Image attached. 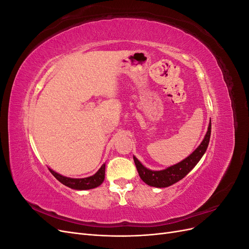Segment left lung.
<instances>
[{"label": "left lung", "instance_id": "left-lung-1", "mask_svg": "<svg viewBox=\"0 0 249 249\" xmlns=\"http://www.w3.org/2000/svg\"><path fill=\"white\" fill-rule=\"evenodd\" d=\"M211 137V119L210 124L208 126V131L205 135V138L202 139L200 144L197 146V148L194 152L188 156L183 161L178 162L176 165H172L163 170H150L146 168L144 165L137 159L136 157L133 156L135 165L138 170L140 178L147 184L148 186L157 187V188H165L171 186L178 182L179 179H182L184 177H186L189 173L196 164L201 159V157L205 155L206 150L208 148L209 142Z\"/></svg>", "mask_w": 249, "mask_h": 249}]
</instances>
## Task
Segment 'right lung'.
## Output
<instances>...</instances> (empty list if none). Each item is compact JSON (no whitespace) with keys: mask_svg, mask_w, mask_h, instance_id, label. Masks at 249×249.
I'll list each match as a JSON object with an SVG mask.
<instances>
[{"mask_svg":"<svg viewBox=\"0 0 249 249\" xmlns=\"http://www.w3.org/2000/svg\"><path fill=\"white\" fill-rule=\"evenodd\" d=\"M105 168H106V164H103L101 168L97 170L93 176L84 178H67L64 177L60 173H57L53 169L49 168L51 173L54 176L60 183H62L63 185L71 188V189L74 190H89V189H93V188L99 187L100 185L103 184L104 179H105Z\"/></svg>","mask_w":249,"mask_h":249,"instance_id":"right-lung-1","label":"right lung"}]
</instances>
